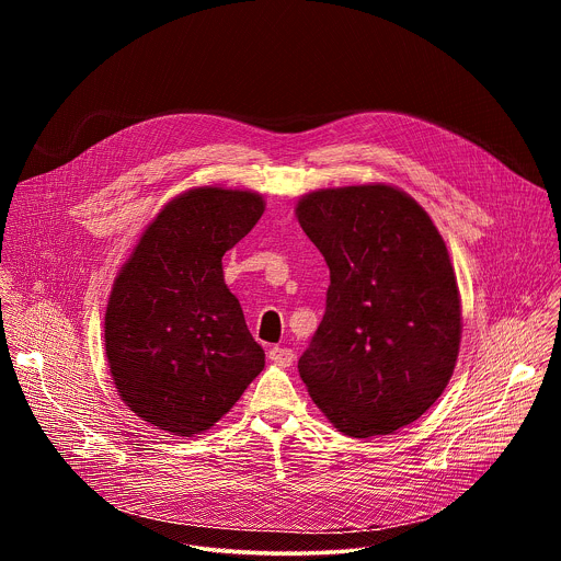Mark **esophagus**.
<instances>
[{
  "instance_id": "1",
  "label": "esophagus",
  "mask_w": 561,
  "mask_h": 561,
  "mask_svg": "<svg viewBox=\"0 0 561 561\" xmlns=\"http://www.w3.org/2000/svg\"><path fill=\"white\" fill-rule=\"evenodd\" d=\"M268 359L277 366H290L293 359H295V353L290 348H284V346H273L268 351Z\"/></svg>"
}]
</instances>
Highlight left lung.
Instances as JSON below:
<instances>
[{"label":"left lung","instance_id":"left-lung-1","mask_svg":"<svg viewBox=\"0 0 561 561\" xmlns=\"http://www.w3.org/2000/svg\"><path fill=\"white\" fill-rule=\"evenodd\" d=\"M295 213L331 268L327 312L297 364L308 394L351 437L409 426L448 386L461 340L439 230L388 184L314 191Z\"/></svg>","mask_w":561,"mask_h":561}]
</instances>
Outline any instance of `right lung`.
Listing matches in <instances>:
<instances>
[{
    "label": "right lung",
    "instance_id": "1",
    "mask_svg": "<svg viewBox=\"0 0 561 561\" xmlns=\"http://www.w3.org/2000/svg\"><path fill=\"white\" fill-rule=\"evenodd\" d=\"M264 213L253 191L199 186L169 202L115 277L104 342L124 404L180 437L208 431L264 368L221 257Z\"/></svg>",
    "mask_w": 561,
    "mask_h": 561
}]
</instances>
